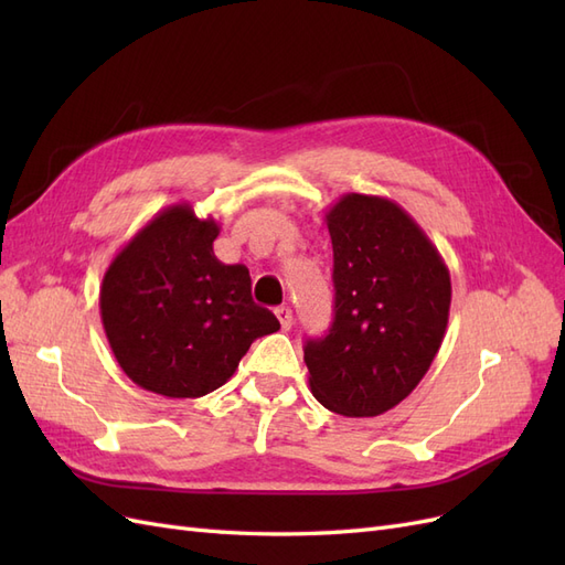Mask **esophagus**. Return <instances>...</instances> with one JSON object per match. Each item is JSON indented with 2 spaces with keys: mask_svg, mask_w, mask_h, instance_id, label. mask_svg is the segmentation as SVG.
<instances>
[{
  "mask_svg": "<svg viewBox=\"0 0 565 565\" xmlns=\"http://www.w3.org/2000/svg\"><path fill=\"white\" fill-rule=\"evenodd\" d=\"M276 316H278V320H280V328H282V330L292 328V311H289L287 306H280V309H276Z\"/></svg>",
  "mask_w": 565,
  "mask_h": 565,
  "instance_id": "34e87169",
  "label": "esophagus"
}]
</instances>
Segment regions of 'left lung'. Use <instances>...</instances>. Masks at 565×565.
Wrapping results in <instances>:
<instances>
[{
	"instance_id": "1",
	"label": "left lung",
	"mask_w": 565,
	"mask_h": 565,
	"mask_svg": "<svg viewBox=\"0 0 565 565\" xmlns=\"http://www.w3.org/2000/svg\"><path fill=\"white\" fill-rule=\"evenodd\" d=\"M334 320L303 363L320 405L344 417L396 407L429 372L450 316V270L401 204L347 193L324 214Z\"/></svg>"
}]
</instances>
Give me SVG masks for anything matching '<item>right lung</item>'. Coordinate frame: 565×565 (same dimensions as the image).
<instances>
[{"label": "right lung", "instance_id": "add662e5", "mask_svg": "<svg viewBox=\"0 0 565 565\" xmlns=\"http://www.w3.org/2000/svg\"><path fill=\"white\" fill-rule=\"evenodd\" d=\"M218 224L188 202L158 212L110 262L100 320L127 377L167 398L224 386L256 337L280 330L249 270L214 256Z\"/></svg>", "mask_w": 565, "mask_h": 565}]
</instances>
